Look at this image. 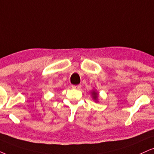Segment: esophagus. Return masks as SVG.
I'll return each instance as SVG.
<instances>
[{"label": "esophagus", "mask_w": 154, "mask_h": 154, "mask_svg": "<svg viewBox=\"0 0 154 154\" xmlns=\"http://www.w3.org/2000/svg\"><path fill=\"white\" fill-rule=\"evenodd\" d=\"M72 88L74 89H80L81 88V85H73V86H72Z\"/></svg>", "instance_id": "1"}]
</instances>
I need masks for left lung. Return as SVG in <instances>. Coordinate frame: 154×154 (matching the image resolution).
Wrapping results in <instances>:
<instances>
[{
	"label": "left lung",
	"instance_id": "1",
	"mask_svg": "<svg viewBox=\"0 0 154 154\" xmlns=\"http://www.w3.org/2000/svg\"><path fill=\"white\" fill-rule=\"evenodd\" d=\"M92 95H93V98H94V99H97V98H98V94H97V93H96L95 91L92 92Z\"/></svg>",
	"mask_w": 154,
	"mask_h": 154
}]
</instances>
